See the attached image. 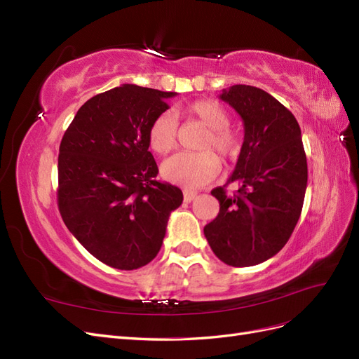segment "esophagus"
<instances>
[{"label":"esophagus","instance_id":"obj_1","mask_svg":"<svg viewBox=\"0 0 359 359\" xmlns=\"http://www.w3.org/2000/svg\"><path fill=\"white\" fill-rule=\"evenodd\" d=\"M182 194H184V201L186 202H191V201H194V198L198 196V193L191 191V190H184Z\"/></svg>","mask_w":359,"mask_h":359}]
</instances>
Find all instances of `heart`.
Instances as JSON below:
<instances>
[{"mask_svg":"<svg viewBox=\"0 0 359 359\" xmlns=\"http://www.w3.org/2000/svg\"><path fill=\"white\" fill-rule=\"evenodd\" d=\"M191 118L208 130L201 144L202 153H178L161 166L163 177L186 189H196L210 182L220 170V160L233 161L241 154V136L229 128L231 115L214 100H198L187 107ZM148 144L154 153L165 156L177 145V119L169 112L160 114L148 128Z\"/></svg>","mask_w":359,"mask_h":359,"instance_id":"1","label":"heart"}]
</instances>
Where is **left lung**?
I'll list each match as a JSON object with an SVG mask.
<instances>
[{
    "mask_svg": "<svg viewBox=\"0 0 359 359\" xmlns=\"http://www.w3.org/2000/svg\"><path fill=\"white\" fill-rule=\"evenodd\" d=\"M220 99L240 114L244 142L235 170L211 194L220 211L203 227L214 255L231 266H253L277 255L299 220L307 189V157L293 114L250 85L223 90ZM238 190L229 197L225 187Z\"/></svg>",
    "mask_w": 359,
    "mask_h": 359,
    "instance_id": "left-lung-1",
    "label": "left lung"
}]
</instances>
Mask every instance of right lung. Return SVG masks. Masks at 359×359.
<instances>
[{
	"mask_svg": "<svg viewBox=\"0 0 359 359\" xmlns=\"http://www.w3.org/2000/svg\"><path fill=\"white\" fill-rule=\"evenodd\" d=\"M166 93L116 86L85 102L66 130L58 156V210L100 262L132 271L149 264L163 244L182 191L156 180L148 128L169 109Z\"/></svg>",
	"mask_w": 359,
	"mask_h": 359,
	"instance_id": "right-lung-1",
	"label": "right lung"
}]
</instances>
